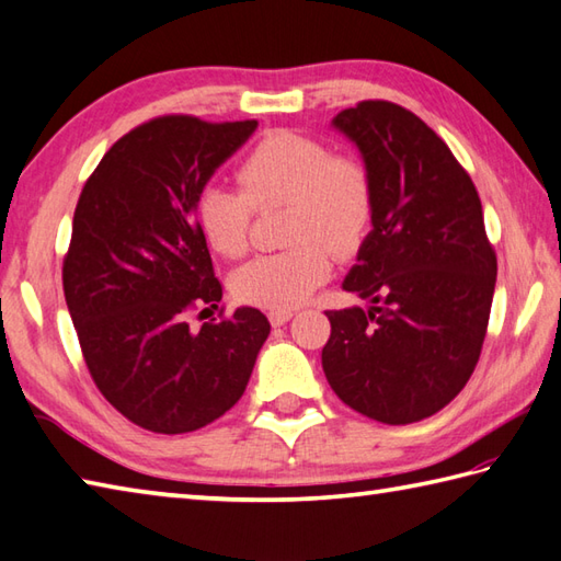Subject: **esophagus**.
Segmentation results:
<instances>
[{"label":"esophagus","mask_w":561,"mask_h":561,"mask_svg":"<svg viewBox=\"0 0 561 561\" xmlns=\"http://www.w3.org/2000/svg\"><path fill=\"white\" fill-rule=\"evenodd\" d=\"M268 319H271L273 327H283V324H288L290 319H293V310H271Z\"/></svg>","instance_id":"1"}]
</instances>
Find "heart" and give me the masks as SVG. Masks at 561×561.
Here are the masks:
<instances>
[{"label":"heart","mask_w":561,"mask_h":561,"mask_svg":"<svg viewBox=\"0 0 561 561\" xmlns=\"http://www.w3.org/2000/svg\"><path fill=\"white\" fill-rule=\"evenodd\" d=\"M239 184H208L193 205L198 230L217 254L249 249L254 205L288 203L290 247L251 259L232 276V293L247 305L293 310L331 273V254H358L373 220V181L353 157H336L324 142L290 130L266 135L239 167Z\"/></svg>","instance_id":"heart-1"}]
</instances>
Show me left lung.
<instances>
[{
	"label": "left lung",
	"instance_id": "obj_1",
	"mask_svg": "<svg viewBox=\"0 0 561 561\" xmlns=\"http://www.w3.org/2000/svg\"><path fill=\"white\" fill-rule=\"evenodd\" d=\"M331 128L368 169L373 230L344 278L368 307L327 312L322 368L363 416L414 424L460 394L482 353L496 285L482 203L450 147L402 106L360 101Z\"/></svg>",
	"mask_w": 561,
	"mask_h": 561
}]
</instances>
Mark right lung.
Here are the masks:
<instances>
[{
	"label": "right lung",
	"mask_w": 561,
	"mask_h": 561,
	"mask_svg": "<svg viewBox=\"0 0 561 561\" xmlns=\"http://www.w3.org/2000/svg\"><path fill=\"white\" fill-rule=\"evenodd\" d=\"M256 125L154 118L111 147L79 196L62 266L67 310L101 394L147 431L188 433L220 419L268 339L254 307L201 331L186 322L193 307L222 300L193 205Z\"/></svg>",
	"instance_id": "obj_1"
}]
</instances>
